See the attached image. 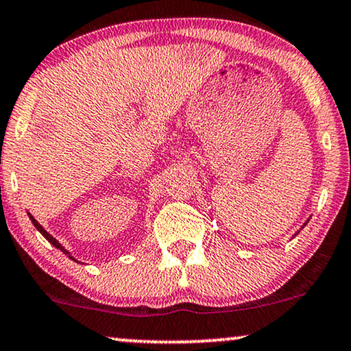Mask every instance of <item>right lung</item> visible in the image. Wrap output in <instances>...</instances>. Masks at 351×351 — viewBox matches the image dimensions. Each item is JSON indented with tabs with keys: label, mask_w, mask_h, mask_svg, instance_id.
Wrapping results in <instances>:
<instances>
[{
	"label": "right lung",
	"mask_w": 351,
	"mask_h": 351,
	"mask_svg": "<svg viewBox=\"0 0 351 351\" xmlns=\"http://www.w3.org/2000/svg\"><path fill=\"white\" fill-rule=\"evenodd\" d=\"M29 218H30V221H32V223H34V226H36V228H37V231H40V234H42L43 237H45V239H47V241H49L51 245H55V247H56V249H60V250H62V252H63V254H70V252H68V250H66V249H64V247H63V245H62V244H60V242H58V241H56V239H55V237H53V236H50V234H49V232H47V231H45V229H43V228L40 226V224H38V223L36 221V218H34V216H32V215H30V213H29ZM70 258H73V257H71V255H70ZM73 261H75V258H73Z\"/></svg>",
	"instance_id": "add662e5"
}]
</instances>
